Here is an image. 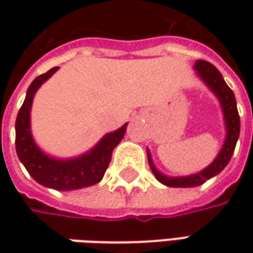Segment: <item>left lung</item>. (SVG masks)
<instances>
[{
  "instance_id": "1",
  "label": "left lung",
  "mask_w": 253,
  "mask_h": 253,
  "mask_svg": "<svg viewBox=\"0 0 253 253\" xmlns=\"http://www.w3.org/2000/svg\"><path fill=\"white\" fill-rule=\"evenodd\" d=\"M194 69L197 70V74L203 79V82L211 88V91L218 97L219 102H221V108H222V112H224L227 136H225L224 145H222V148L219 151L218 156L215 158V161L212 162L209 168L201 170L200 173L191 174V176L168 177V176L162 174L161 171L155 168L149 151H146L148 152L149 166H151L155 177L159 180L162 184L169 186V187H196V186H200V184L206 183L211 177L217 176L219 171L228 165V162L231 161L232 153L235 151V145H237V141H238L239 138L241 124H239V114L238 110H237V101H235V95H234L232 90L224 82V79H222V76L218 72V69L214 67L210 62L197 60L196 64H194Z\"/></svg>"
}]
</instances>
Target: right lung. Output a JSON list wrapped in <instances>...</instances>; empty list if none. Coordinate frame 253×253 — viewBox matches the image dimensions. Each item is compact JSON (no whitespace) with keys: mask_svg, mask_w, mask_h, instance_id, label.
I'll return each instance as SVG.
<instances>
[{"mask_svg":"<svg viewBox=\"0 0 253 253\" xmlns=\"http://www.w3.org/2000/svg\"><path fill=\"white\" fill-rule=\"evenodd\" d=\"M57 69L59 67H53L44 74H41L29 85L15 122V146L19 161L39 184L49 189L70 191L101 181L111 162L112 151L124 138L128 124L117 131L107 133L91 151L79 158L64 161L44 155L36 146L31 133V108L35 92L54 72H57Z\"/></svg>","mask_w":253,"mask_h":253,"instance_id":"right-lung-1","label":"right lung"}]
</instances>
